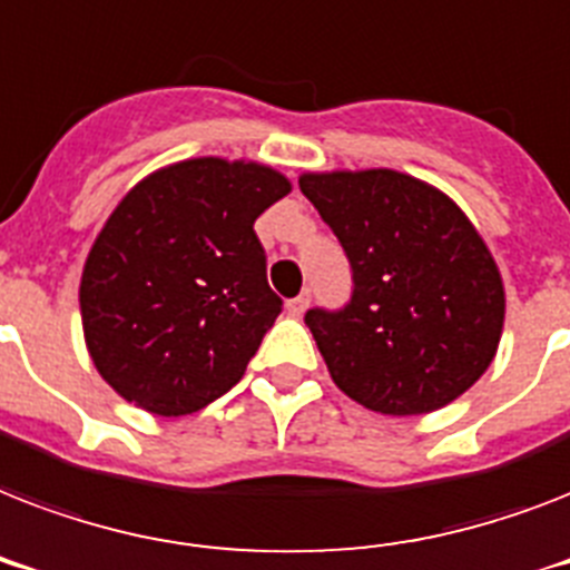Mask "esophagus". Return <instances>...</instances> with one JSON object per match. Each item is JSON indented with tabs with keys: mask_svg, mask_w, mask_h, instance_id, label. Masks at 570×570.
Segmentation results:
<instances>
[{
	"mask_svg": "<svg viewBox=\"0 0 570 570\" xmlns=\"http://www.w3.org/2000/svg\"><path fill=\"white\" fill-rule=\"evenodd\" d=\"M307 304H311V293L295 295V298L286 302V313H289V316H302V313L307 311Z\"/></svg>",
	"mask_w": 570,
	"mask_h": 570,
	"instance_id": "obj_1",
	"label": "esophagus"
}]
</instances>
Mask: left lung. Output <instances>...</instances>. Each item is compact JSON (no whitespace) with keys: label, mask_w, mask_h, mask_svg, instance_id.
I'll use <instances>...</instances> for the list:
<instances>
[{"label":"left lung","mask_w":570,"mask_h":570,"mask_svg":"<svg viewBox=\"0 0 570 570\" xmlns=\"http://www.w3.org/2000/svg\"><path fill=\"white\" fill-rule=\"evenodd\" d=\"M304 197L346 250L352 298L307 311L328 373L348 399L390 416L450 405L500 346L503 277L450 197L407 174H302Z\"/></svg>","instance_id":"left-lung-1"}]
</instances>
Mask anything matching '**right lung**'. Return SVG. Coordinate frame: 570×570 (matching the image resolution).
Instances as JSON below:
<instances>
[{"label": "right lung", "instance_id": "obj_1", "mask_svg": "<svg viewBox=\"0 0 570 570\" xmlns=\"http://www.w3.org/2000/svg\"><path fill=\"white\" fill-rule=\"evenodd\" d=\"M289 189L268 165L200 156L127 191L79 284L85 343L115 393L183 416L245 375L284 304L254 222Z\"/></svg>", "mask_w": 570, "mask_h": 570}]
</instances>
